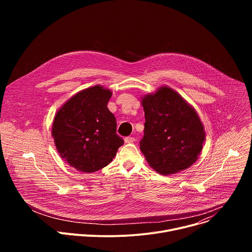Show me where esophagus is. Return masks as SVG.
I'll return each mask as SVG.
<instances>
[{"mask_svg":"<svg viewBox=\"0 0 252 252\" xmlns=\"http://www.w3.org/2000/svg\"><path fill=\"white\" fill-rule=\"evenodd\" d=\"M135 139H134V137H132V136H126V137H125V142L126 143H131V142H133Z\"/></svg>","mask_w":252,"mask_h":252,"instance_id":"esophagus-1","label":"esophagus"}]
</instances>
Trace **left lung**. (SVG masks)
Returning <instances> with one entry per match:
<instances>
[{
  "mask_svg": "<svg viewBox=\"0 0 252 252\" xmlns=\"http://www.w3.org/2000/svg\"><path fill=\"white\" fill-rule=\"evenodd\" d=\"M145 130L139 142L148 163L162 175L191 166L205 140L204 126L193 107L169 87L141 98Z\"/></svg>",
  "mask_w": 252,
  "mask_h": 252,
  "instance_id": "left-lung-1",
  "label": "left lung"
}]
</instances>
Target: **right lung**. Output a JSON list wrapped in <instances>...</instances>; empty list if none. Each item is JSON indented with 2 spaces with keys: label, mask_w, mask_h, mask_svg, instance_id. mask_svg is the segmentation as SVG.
Masks as SVG:
<instances>
[{
  "label": "right lung",
  "mask_w": 252,
  "mask_h": 252,
  "mask_svg": "<svg viewBox=\"0 0 252 252\" xmlns=\"http://www.w3.org/2000/svg\"><path fill=\"white\" fill-rule=\"evenodd\" d=\"M112 92L96 85L66 100L57 112L52 135L58 153L82 172H94L109 164L124 139L117 134V121L107 109Z\"/></svg>",
  "instance_id": "1"
}]
</instances>
